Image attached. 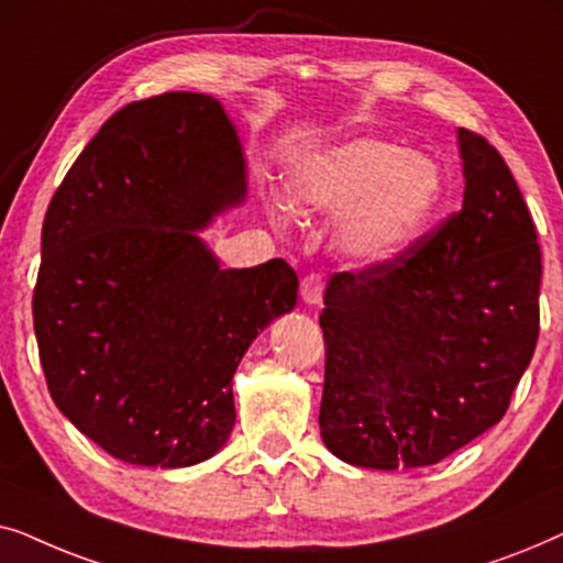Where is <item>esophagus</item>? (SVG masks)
I'll list each match as a JSON object with an SVG mask.
<instances>
[{
	"label": "esophagus",
	"mask_w": 563,
	"mask_h": 563,
	"mask_svg": "<svg viewBox=\"0 0 563 563\" xmlns=\"http://www.w3.org/2000/svg\"><path fill=\"white\" fill-rule=\"evenodd\" d=\"M322 291H325V279L320 274H307L302 279V299L307 305H320Z\"/></svg>",
	"instance_id": "34e87169"
}]
</instances>
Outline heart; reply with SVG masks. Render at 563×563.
Segmentation results:
<instances>
[{
    "instance_id": "b5f03b06",
    "label": "heart",
    "mask_w": 563,
    "mask_h": 563,
    "mask_svg": "<svg viewBox=\"0 0 563 563\" xmlns=\"http://www.w3.org/2000/svg\"><path fill=\"white\" fill-rule=\"evenodd\" d=\"M291 195L314 212H343L338 243L358 261L405 251L443 197L441 166L384 137H351L312 156L291 179Z\"/></svg>"
}]
</instances>
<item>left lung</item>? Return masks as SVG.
Segmentation results:
<instances>
[{
  "label": "left lung",
  "instance_id": "left-lung-1",
  "mask_svg": "<svg viewBox=\"0 0 563 563\" xmlns=\"http://www.w3.org/2000/svg\"><path fill=\"white\" fill-rule=\"evenodd\" d=\"M459 145L461 210L397 256L328 282L320 433L345 464H438L503 420L533 358V218L487 137L459 128Z\"/></svg>",
  "mask_w": 563,
  "mask_h": 563
}]
</instances>
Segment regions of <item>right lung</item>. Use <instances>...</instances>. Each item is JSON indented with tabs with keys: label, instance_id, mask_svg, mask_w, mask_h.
<instances>
[{
	"label": "right lung",
	"instance_id": "add662e5",
	"mask_svg": "<svg viewBox=\"0 0 563 563\" xmlns=\"http://www.w3.org/2000/svg\"><path fill=\"white\" fill-rule=\"evenodd\" d=\"M243 197L233 122L197 91L114 112L53 195L37 351L53 402L110 456L179 468L225 445L235 368L299 287L284 258L220 268L195 233Z\"/></svg>",
	"mask_w": 563,
	"mask_h": 563
}]
</instances>
